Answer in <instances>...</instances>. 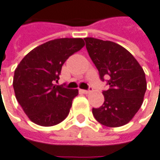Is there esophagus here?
Instances as JSON below:
<instances>
[{"label": "esophagus", "mask_w": 160, "mask_h": 160, "mask_svg": "<svg viewBox=\"0 0 160 160\" xmlns=\"http://www.w3.org/2000/svg\"><path fill=\"white\" fill-rule=\"evenodd\" d=\"M80 91L82 92L83 94H88V93H90L91 91H92V88H90L89 89H80Z\"/></svg>", "instance_id": "34e87169"}]
</instances>
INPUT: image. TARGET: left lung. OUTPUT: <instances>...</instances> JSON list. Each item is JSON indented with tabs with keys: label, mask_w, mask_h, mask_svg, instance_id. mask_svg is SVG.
Returning a JSON list of instances; mask_svg holds the SVG:
<instances>
[{
	"label": "left lung",
	"mask_w": 160,
	"mask_h": 160,
	"mask_svg": "<svg viewBox=\"0 0 160 160\" xmlns=\"http://www.w3.org/2000/svg\"><path fill=\"white\" fill-rule=\"evenodd\" d=\"M86 48L101 80L108 78L104 104L93 108L96 120L108 127H119L131 121L141 108L147 89L144 71L131 52L111 41L86 38Z\"/></svg>",
	"instance_id": "obj_1"
}]
</instances>
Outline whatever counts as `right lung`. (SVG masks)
Returning a JSON list of instances; mask_svg holds the SVG:
<instances>
[{"label":"right lung","mask_w":160,"mask_h":160,"mask_svg":"<svg viewBox=\"0 0 160 160\" xmlns=\"http://www.w3.org/2000/svg\"><path fill=\"white\" fill-rule=\"evenodd\" d=\"M85 45L82 38H59L34 48L18 65L13 88L18 104L33 122L52 126L66 118L78 89L54 85L63 63Z\"/></svg>","instance_id":"1"}]
</instances>
